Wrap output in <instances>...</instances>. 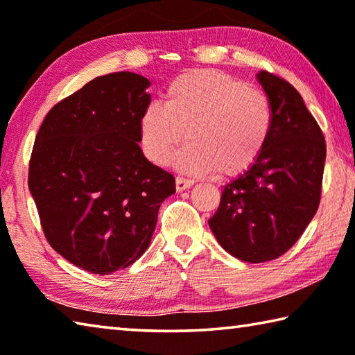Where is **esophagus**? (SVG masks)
Wrapping results in <instances>:
<instances>
[{"label":"esophagus","mask_w":355,"mask_h":355,"mask_svg":"<svg viewBox=\"0 0 355 355\" xmlns=\"http://www.w3.org/2000/svg\"><path fill=\"white\" fill-rule=\"evenodd\" d=\"M195 184V181H191V179H185V178H176V190L178 191H184L190 189L191 185Z\"/></svg>","instance_id":"esophagus-1"}]
</instances>
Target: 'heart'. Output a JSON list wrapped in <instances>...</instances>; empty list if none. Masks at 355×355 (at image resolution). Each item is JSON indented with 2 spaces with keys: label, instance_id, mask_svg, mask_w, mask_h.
I'll return each instance as SVG.
<instances>
[{
  "label": "heart",
  "instance_id": "heart-1",
  "mask_svg": "<svg viewBox=\"0 0 355 355\" xmlns=\"http://www.w3.org/2000/svg\"><path fill=\"white\" fill-rule=\"evenodd\" d=\"M272 109L257 87L215 70H196L173 79L164 107L148 104L140 116L143 153L155 165L174 166L185 174L218 173L235 178L256 164L268 141Z\"/></svg>",
  "mask_w": 355,
  "mask_h": 355
}]
</instances>
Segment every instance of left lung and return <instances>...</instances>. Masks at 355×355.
<instances>
[{
    "label": "left lung",
    "mask_w": 355,
    "mask_h": 355,
    "mask_svg": "<svg viewBox=\"0 0 355 355\" xmlns=\"http://www.w3.org/2000/svg\"><path fill=\"white\" fill-rule=\"evenodd\" d=\"M257 80L272 109L268 141L250 170L226 184L209 220L223 250L250 263L281 257L320 206L326 143L293 85L268 71Z\"/></svg>",
    "instance_id": "8db88e82"
}]
</instances>
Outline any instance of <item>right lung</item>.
Wrapping results in <instances>:
<instances>
[{
	"label": "right lung",
	"instance_id": "add662e5",
	"mask_svg": "<svg viewBox=\"0 0 355 355\" xmlns=\"http://www.w3.org/2000/svg\"><path fill=\"white\" fill-rule=\"evenodd\" d=\"M149 80L129 71L95 78L48 112L28 185L45 237L93 275L128 268L151 243L174 178L143 154L140 116Z\"/></svg>",
	"mask_w": 355,
	"mask_h": 355
}]
</instances>
